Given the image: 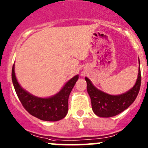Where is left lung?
Returning a JSON list of instances; mask_svg holds the SVG:
<instances>
[{"label": "left lung", "instance_id": "8db88e82", "mask_svg": "<svg viewBox=\"0 0 148 148\" xmlns=\"http://www.w3.org/2000/svg\"><path fill=\"white\" fill-rule=\"evenodd\" d=\"M85 80L94 113L100 117H112L123 112L136 100L141 85L140 68L139 67L137 81L133 88L121 95H110L103 92L94 86L87 77H85Z\"/></svg>", "mask_w": 148, "mask_h": 148}]
</instances>
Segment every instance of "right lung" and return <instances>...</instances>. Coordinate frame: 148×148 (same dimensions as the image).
<instances>
[{
    "instance_id": "add662e5",
    "label": "right lung",
    "mask_w": 148,
    "mask_h": 148,
    "mask_svg": "<svg viewBox=\"0 0 148 148\" xmlns=\"http://www.w3.org/2000/svg\"><path fill=\"white\" fill-rule=\"evenodd\" d=\"M15 66L12 68V80L20 102L31 115L43 121H57L66 116L68 110V97L78 75H75L65 85L57 95L49 98H39L30 95L19 85L15 77Z\"/></svg>"
}]
</instances>
